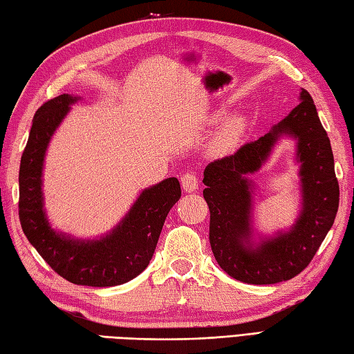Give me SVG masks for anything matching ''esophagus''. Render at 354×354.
<instances>
[{
	"instance_id": "1",
	"label": "esophagus",
	"mask_w": 354,
	"mask_h": 354,
	"mask_svg": "<svg viewBox=\"0 0 354 354\" xmlns=\"http://www.w3.org/2000/svg\"><path fill=\"white\" fill-rule=\"evenodd\" d=\"M181 184H183V189L185 192H189V193L196 192L198 190V184H199L196 173H194V171H185L184 175L181 176Z\"/></svg>"
}]
</instances>
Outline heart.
<instances>
[{"label":"heart","instance_id":"b5f03b06","mask_svg":"<svg viewBox=\"0 0 354 354\" xmlns=\"http://www.w3.org/2000/svg\"><path fill=\"white\" fill-rule=\"evenodd\" d=\"M243 127H245L243 118L240 117L232 118L231 122H228V124L223 127V131L219 133V137H217L214 142V147L217 150H221V152L230 150L239 141L240 135L243 132Z\"/></svg>","mask_w":354,"mask_h":354}]
</instances>
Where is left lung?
Wrapping results in <instances>:
<instances>
[{
  "label": "left lung",
  "instance_id": "8db88e82",
  "mask_svg": "<svg viewBox=\"0 0 354 354\" xmlns=\"http://www.w3.org/2000/svg\"><path fill=\"white\" fill-rule=\"evenodd\" d=\"M299 97L301 103L269 133L246 142L234 155L209 162L204 171L214 259L230 277L248 284H274L303 272L332 228L339 207V184L327 132L312 95L301 89ZM281 133L299 140L304 212L289 233L252 248L247 240L250 192L244 175L259 168Z\"/></svg>",
  "mask_w": 354,
  "mask_h": 354
}]
</instances>
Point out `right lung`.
Returning a JSON list of instances; mask_svg holds the SVG:
<instances>
[{
    "label": "right lung",
    "mask_w": 354,
    "mask_h": 354,
    "mask_svg": "<svg viewBox=\"0 0 354 354\" xmlns=\"http://www.w3.org/2000/svg\"><path fill=\"white\" fill-rule=\"evenodd\" d=\"M77 97L61 94L36 111L19 165V222L28 242L56 274L74 284H123L149 265L165 217L181 198L176 178L145 190L122 223L95 242H76L53 231L42 208V161L53 132Z\"/></svg>",
    "instance_id": "add662e5"
}]
</instances>
